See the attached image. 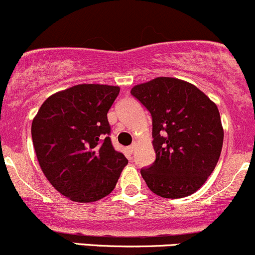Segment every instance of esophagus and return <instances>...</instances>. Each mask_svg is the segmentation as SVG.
Returning a JSON list of instances; mask_svg holds the SVG:
<instances>
[{"instance_id":"34e87169","label":"esophagus","mask_w":255,"mask_h":255,"mask_svg":"<svg viewBox=\"0 0 255 255\" xmlns=\"http://www.w3.org/2000/svg\"><path fill=\"white\" fill-rule=\"evenodd\" d=\"M135 148H136V143H135V142H133V143H132V145H131L130 147H128V151H130V152H131V153H132V152H133V151H135Z\"/></svg>"}]
</instances>
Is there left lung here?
<instances>
[{
	"label": "left lung",
	"instance_id": "obj_1",
	"mask_svg": "<svg viewBox=\"0 0 255 255\" xmlns=\"http://www.w3.org/2000/svg\"><path fill=\"white\" fill-rule=\"evenodd\" d=\"M131 96L152 117L156 161L141 169L149 190L168 199L195 193L216 167L224 143L219 109L195 86L157 77Z\"/></svg>",
	"mask_w": 255,
	"mask_h": 255
}]
</instances>
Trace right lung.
I'll list each match as a JSON object with an SVG mask.
<instances>
[{
    "label": "right lung",
    "instance_id": "add662e5",
    "mask_svg": "<svg viewBox=\"0 0 255 255\" xmlns=\"http://www.w3.org/2000/svg\"><path fill=\"white\" fill-rule=\"evenodd\" d=\"M120 88L78 85L52 94L31 124L41 170L59 193L76 203L104 198L128 159L113 147L108 114Z\"/></svg>",
    "mask_w": 255,
    "mask_h": 255
}]
</instances>
